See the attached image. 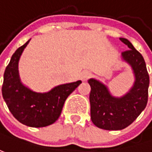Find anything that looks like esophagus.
<instances>
[{"mask_svg":"<svg viewBox=\"0 0 152 152\" xmlns=\"http://www.w3.org/2000/svg\"><path fill=\"white\" fill-rule=\"evenodd\" d=\"M92 73L91 72L89 71H83L81 73H80V78H81L82 80H87L90 77H91Z\"/></svg>","mask_w":152,"mask_h":152,"instance_id":"obj_1","label":"esophagus"}]
</instances>
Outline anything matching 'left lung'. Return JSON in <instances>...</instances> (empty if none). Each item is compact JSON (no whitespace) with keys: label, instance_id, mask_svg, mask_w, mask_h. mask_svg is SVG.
Wrapping results in <instances>:
<instances>
[{"label":"left lung","instance_id":"8db88e82","mask_svg":"<svg viewBox=\"0 0 152 152\" xmlns=\"http://www.w3.org/2000/svg\"><path fill=\"white\" fill-rule=\"evenodd\" d=\"M120 40L128 50L122 53L123 59L132 67L136 81L132 89L125 96L118 99L110 95L107 88L96 80L91 79L90 104L91 119L97 127L108 130H122L130 125L145 108L148 101L150 77L142 54L126 39Z\"/></svg>","mask_w":152,"mask_h":152}]
</instances>
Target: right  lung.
<instances>
[{
	"mask_svg": "<svg viewBox=\"0 0 152 152\" xmlns=\"http://www.w3.org/2000/svg\"><path fill=\"white\" fill-rule=\"evenodd\" d=\"M28 42L12 55L4 72L1 92L9 111L19 122L31 127H44L59 118L66 98L81 81L60 85L46 93L32 92L25 87L19 79L18 61Z\"/></svg>",
	"mask_w": 152,
	"mask_h": 152,
	"instance_id": "1",
	"label": "right lung"
}]
</instances>
